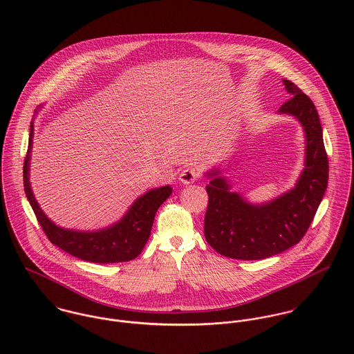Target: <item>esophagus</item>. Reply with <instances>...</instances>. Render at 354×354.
Returning <instances> with one entry per match:
<instances>
[{
	"mask_svg": "<svg viewBox=\"0 0 354 354\" xmlns=\"http://www.w3.org/2000/svg\"><path fill=\"white\" fill-rule=\"evenodd\" d=\"M199 176H201V173H199V169H198L196 166H188V167H185L184 170H181V173H180V181H181L183 184L188 185V184L195 183V181L199 178Z\"/></svg>",
	"mask_w": 354,
	"mask_h": 354,
	"instance_id": "34e87169",
	"label": "esophagus"
}]
</instances>
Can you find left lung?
<instances>
[{
    "mask_svg": "<svg viewBox=\"0 0 354 354\" xmlns=\"http://www.w3.org/2000/svg\"><path fill=\"white\" fill-rule=\"evenodd\" d=\"M292 97L278 113L295 117L305 136L304 169L295 188L281 196L253 204L230 191L218 169L205 173L209 184L204 218V237L221 254L240 260H259L283 252L303 239L328 183V158L317 110L303 91L283 79Z\"/></svg>",
    "mask_w": 354,
    "mask_h": 354,
    "instance_id": "8db88e82",
    "label": "left lung"
}]
</instances>
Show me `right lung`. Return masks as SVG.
Masks as SVG:
<instances>
[{"label": "right lung", "mask_w": 354, "mask_h": 354, "mask_svg": "<svg viewBox=\"0 0 354 354\" xmlns=\"http://www.w3.org/2000/svg\"><path fill=\"white\" fill-rule=\"evenodd\" d=\"M32 138L34 122H31L30 127L28 150L23 166L24 192L51 244L75 257L91 263L107 264L129 261L138 257L151 234L152 223L158 208L171 195L173 188L170 185H165L147 191L133 202L118 222L100 230L80 232L57 226L42 211L31 189L30 159Z\"/></svg>", "instance_id": "right-lung-1"}]
</instances>
